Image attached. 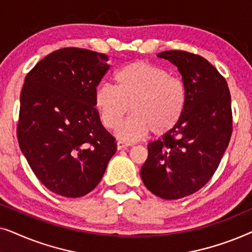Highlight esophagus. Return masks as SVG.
<instances>
[{"label":"esophagus","mask_w":252,"mask_h":252,"mask_svg":"<svg viewBox=\"0 0 252 252\" xmlns=\"http://www.w3.org/2000/svg\"><path fill=\"white\" fill-rule=\"evenodd\" d=\"M129 146H132V144L130 143H128V142H124V141H118V142H117V148H118V150H122V149H126L127 147H129Z\"/></svg>","instance_id":"esophagus-1"}]
</instances>
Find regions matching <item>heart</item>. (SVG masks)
I'll list each match as a JSON object with an SVG mask.
<instances>
[{"mask_svg":"<svg viewBox=\"0 0 252 252\" xmlns=\"http://www.w3.org/2000/svg\"><path fill=\"white\" fill-rule=\"evenodd\" d=\"M113 86L95 88L94 104L104 127L116 128L130 111L133 116L117 129L126 141L149 132L165 135L180 122L187 104V92L180 79L148 62H133L113 74Z\"/></svg>","mask_w":252,"mask_h":252,"instance_id":"obj_1","label":"heart"}]
</instances>
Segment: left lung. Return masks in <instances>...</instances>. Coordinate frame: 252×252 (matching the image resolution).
<instances>
[{
    "label": "left lung",
    "mask_w": 252,
    "mask_h": 252,
    "mask_svg": "<svg viewBox=\"0 0 252 252\" xmlns=\"http://www.w3.org/2000/svg\"><path fill=\"white\" fill-rule=\"evenodd\" d=\"M157 56L178 66L187 104L178 125L148 144L141 178L154 195L179 199L204 187L219 166L233 132L230 93L226 79L199 55L166 50Z\"/></svg>",
    "instance_id": "1"
}]
</instances>
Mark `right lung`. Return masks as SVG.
Returning <instances> with one entry per match:
<instances>
[{"label":"right lung","instance_id":"1","mask_svg":"<svg viewBox=\"0 0 252 252\" xmlns=\"http://www.w3.org/2000/svg\"><path fill=\"white\" fill-rule=\"evenodd\" d=\"M109 56L62 48L41 60L20 93L17 137L36 178L55 194L81 197L104 174L117 150L103 127L94 93Z\"/></svg>","mask_w":252,"mask_h":252}]
</instances>
